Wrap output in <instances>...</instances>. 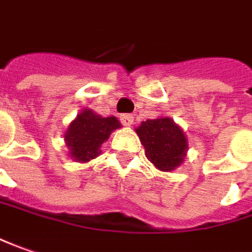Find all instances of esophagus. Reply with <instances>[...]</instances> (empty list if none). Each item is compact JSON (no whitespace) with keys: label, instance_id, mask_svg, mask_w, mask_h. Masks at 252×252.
Here are the masks:
<instances>
[{"label":"esophagus","instance_id":"34e87169","mask_svg":"<svg viewBox=\"0 0 252 252\" xmlns=\"http://www.w3.org/2000/svg\"><path fill=\"white\" fill-rule=\"evenodd\" d=\"M120 120H121L123 126H131V124L134 123V115L132 114H121L120 115Z\"/></svg>","mask_w":252,"mask_h":252}]
</instances>
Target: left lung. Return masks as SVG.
<instances>
[{"instance_id": "1", "label": "left lung", "mask_w": 252, "mask_h": 252, "mask_svg": "<svg viewBox=\"0 0 252 252\" xmlns=\"http://www.w3.org/2000/svg\"><path fill=\"white\" fill-rule=\"evenodd\" d=\"M135 131L145 148L147 158L158 169L170 172L183 162L188 139L170 118L147 120Z\"/></svg>"}]
</instances>
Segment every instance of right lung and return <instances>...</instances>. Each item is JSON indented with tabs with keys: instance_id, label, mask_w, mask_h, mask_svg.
Wrapping results in <instances>:
<instances>
[{
	"instance_id": "add662e5",
	"label": "right lung",
	"mask_w": 252,
	"mask_h": 252,
	"mask_svg": "<svg viewBox=\"0 0 252 252\" xmlns=\"http://www.w3.org/2000/svg\"><path fill=\"white\" fill-rule=\"evenodd\" d=\"M121 124L115 117H101L92 110L77 115L66 131L64 141L70 148V155L79 162H89L100 155L101 144Z\"/></svg>"
}]
</instances>
